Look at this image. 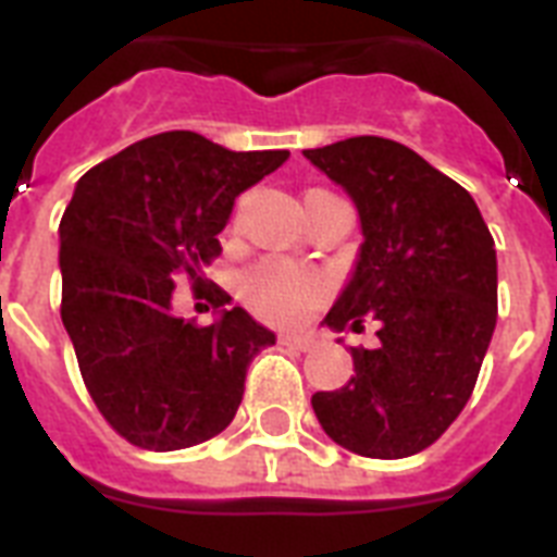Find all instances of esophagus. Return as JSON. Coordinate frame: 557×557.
<instances>
[{"mask_svg": "<svg viewBox=\"0 0 557 557\" xmlns=\"http://www.w3.org/2000/svg\"><path fill=\"white\" fill-rule=\"evenodd\" d=\"M280 344L288 349H300V352L312 349V338H304V335H280Z\"/></svg>", "mask_w": 557, "mask_h": 557, "instance_id": "1", "label": "esophagus"}]
</instances>
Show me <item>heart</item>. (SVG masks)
I'll list each match as a JSON object with an SVG mask.
<instances>
[{"label":"heart","mask_w":557,"mask_h":557,"mask_svg":"<svg viewBox=\"0 0 557 557\" xmlns=\"http://www.w3.org/2000/svg\"><path fill=\"white\" fill-rule=\"evenodd\" d=\"M245 297L265 321L295 323L326 297V280L286 260H265L245 277Z\"/></svg>","instance_id":"b5f03b06"}]
</instances>
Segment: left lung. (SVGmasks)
Returning a JSON list of instances; mask_svg holds the SVG:
<instances>
[{
    "label": "left lung",
    "mask_w": 557,
    "mask_h": 557,
    "mask_svg": "<svg viewBox=\"0 0 557 557\" xmlns=\"http://www.w3.org/2000/svg\"><path fill=\"white\" fill-rule=\"evenodd\" d=\"M304 156L349 193L364 236L323 323H381L379 347L352 349L356 375L312 410L341 448L413 457L462 413L492 344L494 239L471 193L405 144L358 135Z\"/></svg>",
    "instance_id": "8db88e82"
}]
</instances>
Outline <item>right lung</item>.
Returning a JSON list of instances; mask_svg holds the SVG:
<instances>
[{
    "mask_svg": "<svg viewBox=\"0 0 557 557\" xmlns=\"http://www.w3.org/2000/svg\"><path fill=\"white\" fill-rule=\"evenodd\" d=\"M288 159L176 129L135 141L77 182L60 222L63 326L89 396L138 448L178 450L231 424L274 332L205 283L236 196ZM211 297L208 327L172 312L175 280Z\"/></svg>",
    "mask_w": 557,
    "mask_h": 557,
    "instance_id": "obj_1",
    "label": "right lung"
}]
</instances>
